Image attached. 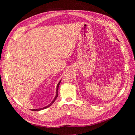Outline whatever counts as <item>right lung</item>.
<instances>
[{
	"label": "right lung",
	"instance_id": "add662e5",
	"mask_svg": "<svg viewBox=\"0 0 135 135\" xmlns=\"http://www.w3.org/2000/svg\"><path fill=\"white\" fill-rule=\"evenodd\" d=\"M61 81L59 82V83H58V84H57V87H56V96H55V97L54 99L53 100V101H52L51 104H50L49 105H47L46 107H44V108H38V109H31V111H40V110H42V109H45V108H48L49 107L51 106L53 104V103H54V102H55V100H56V99L57 97H58V88H59V84H60V83H61Z\"/></svg>",
	"mask_w": 135,
	"mask_h": 135
}]
</instances>
